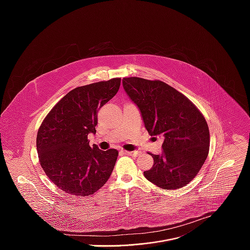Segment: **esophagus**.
Wrapping results in <instances>:
<instances>
[{"label": "esophagus", "mask_w": 250, "mask_h": 250, "mask_svg": "<svg viewBox=\"0 0 250 250\" xmlns=\"http://www.w3.org/2000/svg\"><path fill=\"white\" fill-rule=\"evenodd\" d=\"M125 154H126V155H129V156H137V155H139L140 154V152L139 151H123Z\"/></svg>", "instance_id": "1"}]
</instances>
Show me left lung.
<instances>
[{
  "mask_svg": "<svg viewBox=\"0 0 250 250\" xmlns=\"http://www.w3.org/2000/svg\"><path fill=\"white\" fill-rule=\"evenodd\" d=\"M125 91L138 106L150 135H161L163 153L151 154L145 176L154 185L175 190L189 184L204 165L209 131L203 114L182 93L159 80L123 79Z\"/></svg>",
  "mask_w": 250,
  "mask_h": 250,
  "instance_id": "8db88e82",
  "label": "left lung"
}]
</instances>
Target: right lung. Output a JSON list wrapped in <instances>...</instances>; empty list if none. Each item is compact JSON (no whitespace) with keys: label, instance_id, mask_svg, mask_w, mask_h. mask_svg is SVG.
<instances>
[{"label":"right lung","instance_id":"1","mask_svg":"<svg viewBox=\"0 0 250 250\" xmlns=\"http://www.w3.org/2000/svg\"><path fill=\"white\" fill-rule=\"evenodd\" d=\"M121 78L81 87L66 94L47 114L37 136L40 163L49 180L73 196H90L114 170L119 151L89 146L98 111L119 91Z\"/></svg>","mask_w":250,"mask_h":250}]
</instances>
